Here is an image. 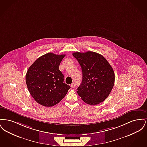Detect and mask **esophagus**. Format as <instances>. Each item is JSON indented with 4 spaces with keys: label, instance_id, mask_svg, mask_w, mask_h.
<instances>
[{
    "label": "esophagus",
    "instance_id": "obj_1",
    "mask_svg": "<svg viewBox=\"0 0 147 147\" xmlns=\"http://www.w3.org/2000/svg\"><path fill=\"white\" fill-rule=\"evenodd\" d=\"M70 86L72 88H74L76 87V84L74 83H73L72 84L70 85Z\"/></svg>",
    "mask_w": 147,
    "mask_h": 147
}]
</instances>
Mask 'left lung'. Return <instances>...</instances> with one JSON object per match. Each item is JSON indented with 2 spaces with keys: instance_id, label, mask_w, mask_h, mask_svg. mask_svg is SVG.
I'll use <instances>...</instances> for the list:
<instances>
[{
  "instance_id": "8db88e82",
  "label": "left lung",
  "mask_w": 147,
  "mask_h": 147,
  "mask_svg": "<svg viewBox=\"0 0 147 147\" xmlns=\"http://www.w3.org/2000/svg\"><path fill=\"white\" fill-rule=\"evenodd\" d=\"M73 56L80 64L83 74L82 82L77 89L78 94L89 105L103 102L115 83L112 67L104 56L94 52H77Z\"/></svg>"
}]
</instances>
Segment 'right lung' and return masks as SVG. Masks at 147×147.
Segmentation results:
<instances>
[{"instance_id": "add662e5", "label": "right lung", "mask_w": 147, "mask_h": 147, "mask_svg": "<svg viewBox=\"0 0 147 147\" xmlns=\"http://www.w3.org/2000/svg\"><path fill=\"white\" fill-rule=\"evenodd\" d=\"M65 55L48 53L37 58L29 67L26 83L32 97L39 104L51 107L59 102L70 88L64 83L59 66Z\"/></svg>"}]
</instances>
